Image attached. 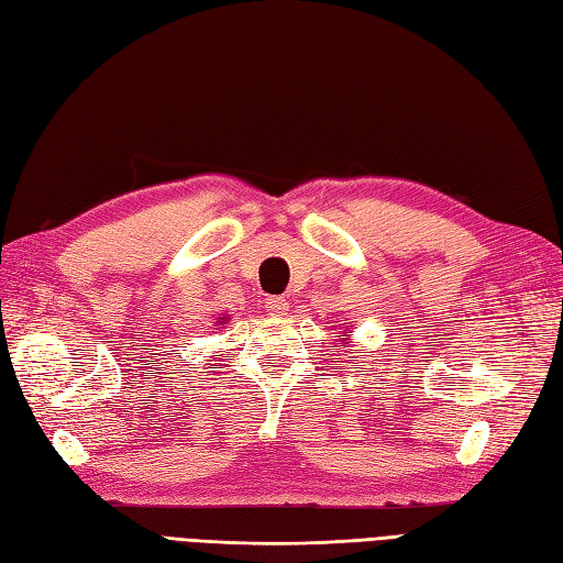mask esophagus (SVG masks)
<instances>
[{"label":"esophagus","mask_w":563,"mask_h":563,"mask_svg":"<svg viewBox=\"0 0 563 563\" xmlns=\"http://www.w3.org/2000/svg\"><path fill=\"white\" fill-rule=\"evenodd\" d=\"M266 309L271 317H287V311H290V302H287L285 297H268Z\"/></svg>","instance_id":"esophagus-1"}]
</instances>
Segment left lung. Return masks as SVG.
Returning <instances> with one entry per match:
<instances>
[{"label": "left lung", "mask_w": 563, "mask_h": 563, "mask_svg": "<svg viewBox=\"0 0 563 563\" xmlns=\"http://www.w3.org/2000/svg\"><path fill=\"white\" fill-rule=\"evenodd\" d=\"M350 333H352V331H345V333H341V335H343V338H341V343H345V345L350 343Z\"/></svg>", "instance_id": "obj_1"}]
</instances>
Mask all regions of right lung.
I'll return each instance as SVG.
<instances>
[{"mask_svg":"<svg viewBox=\"0 0 563 563\" xmlns=\"http://www.w3.org/2000/svg\"><path fill=\"white\" fill-rule=\"evenodd\" d=\"M228 319H230V313H220V319L216 321V325H220V329H222V323H228Z\"/></svg>","mask_w":563,"mask_h":563,"instance_id":"obj_1","label":"right lung"}]
</instances>
